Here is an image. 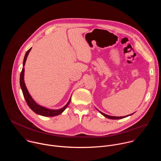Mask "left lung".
<instances>
[{"label": "left lung", "mask_w": 161, "mask_h": 161, "mask_svg": "<svg viewBox=\"0 0 161 161\" xmlns=\"http://www.w3.org/2000/svg\"><path fill=\"white\" fill-rule=\"evenodd\" d=\"M103 115H104V117H106V118H108V119H124V118H125V117H128L129 115H127V116H124V117H113V116H109V115H108V114H104V113H102L101 111H99ZM130 115V114H129Z\"/></svg>", "instance_id": "1"}]
</instances>
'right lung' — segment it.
<instances>
[{
	"label": "right lung",
	"mask_w": 161,
	"mask_h": 161,
	"mask_svg": "<svg viewBox=\"0 0 161 161\" xmlns=\"http://www.w3.org/2000/svg\"><path fill=\"white\" fill-rule=\"evenodd\" d=\"M31 48H30L25 53L24 59V63H23V66H24L25 64V61L27 60V56L29 53V52L31 50ZM24 68H22V70L20 74V78H19V83H20V86L22 90V92L23 94H24V98L28 104V106H29V108L33 111H34L36 113L41 114V115L44 116V117H54V116H57L60 114V113H62L65 109L68 106V105L69 104L70 101H71V99L69 101V102L67 103V104L62 108L60 109H47L44 107L41 106L39 104H37L31 97V96H30L29 92L26 88L25 82H24Z\"/></svg>",
	"instance_id": "1"
}]
</instances>
